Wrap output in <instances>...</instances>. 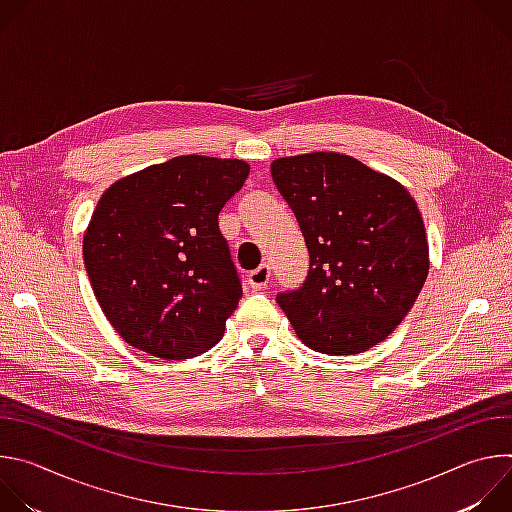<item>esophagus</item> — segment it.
<instances>
[{
  "label": "esophagus",
  "mask_w": 512,
  "mask_h": 512,
  "mask_svg": "<svg viewBox=\"0 0 512 512\" xmlns=\"http://www.w3.org/2000/svg\"><path fill=\"white\" fill-rule=\"evenodd\" d=\"M269 277H271V269H269L267 263H263V265H259L255 271H251L247 279H249V285H251L255 291H259V289H265V287L269 285Z\"/></svg>",
  "instance_id": "esophagus-1"
}]
</instances>
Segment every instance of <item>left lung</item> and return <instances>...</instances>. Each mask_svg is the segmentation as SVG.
Returning <instances> with one entry per match:
<instances>
[{"label":"left lung","instance_id":"left-lung-1","mask_svg":"<svg viewBox=\"0 0 512 512\" xmlns=\"http://www.w3.org/2000/svg\"><path fill=\"white\" fill-rule=\"evenodd\" d=\"M271 176L310 253L302 287L277 296L300 340L330 356L383 342L429 269L423 218L407 188L336 152L273 160Z\"/></svg>","mask_w":512,"mask_h":512}]
</instances>
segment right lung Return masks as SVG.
<instances>
[{
    "mask_svg": "<svg viewBox=\"0 0 512 512\" xmlns=\"http://www.w3.org/2000/svg\"><path fill=\"white\" fill-rule=\"evenodd\" d=\"M247 176L243 160L178 156L105 190L83 257L103 314L127 344L180 360L223 338L243 287L218 212Z\"/></svg>",
    "mask_w": 512,
    "mask_h": 512,
    "instance_id": "obj_1",
    "label": "right lung"
}]
</instances>
